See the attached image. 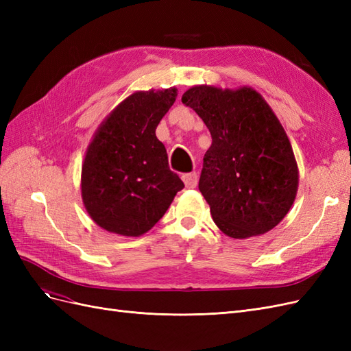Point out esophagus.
<instances>
[{
    "instance_id": "obj_1",
    "label": "esophagus",
    "mask_w": 351,
    "mask_h": 351,
    "mask_svg": "<svg viewBox=\"0 0 351 351\" xmlns=\"http://www.w3.org/2000/svg\"><path fill=\"white\" fill-rule=\"evenodd\" d=\"M197 173H189L183 176V182L187 189H195L197 186Z\"/></svg>"
}]
</instances>
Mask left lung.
I'll list each match as a JSON object with an SVG mask.
<instances>
[{
  "mask_svg": "<svg viewBox=\"0 0 351 351\" xmlns=\"http://www.w3.org/2000/svg\"><path fill=\"white\" fill-rule=\"evenodd\" d=\"M210 132L199 190L218 228L247 239L278 226L290 210L299 171L281 123L252 88H190L182 98Z\"/></svg>",
  "mask_w": 351,
  "mask_h": 351,
  "instance_id": "left-lung-1",
  "label": "left lung"
}]
</instances>
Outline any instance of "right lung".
I'll list each match as a JSON object with an SVG mask.
<instances>
[{"label":"right lung","instance_id":"add662e5","mask_svg":"<svg viewBox=\"0 0 351 351\" xmlns=\"http://www.w3.org/2000/svg\"><path fill=\"white\" fill-rule=\"evenodd\" d=\"M177 89L136 92L105 120L82 167V197L90 218L115 234L137 237L164 217L184 187L155 134Z\"/></svg>","mask_w":351,"mask_h":351}]
</instances>
